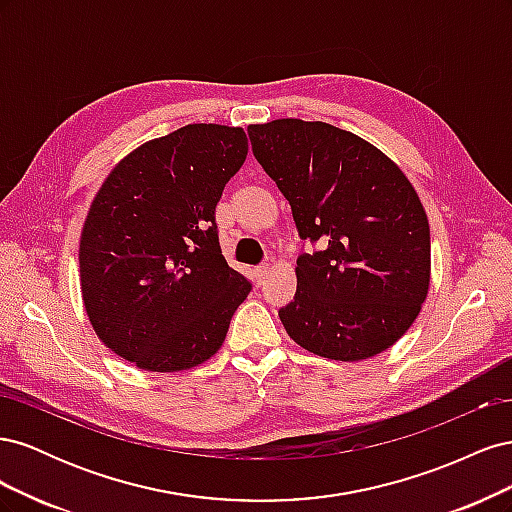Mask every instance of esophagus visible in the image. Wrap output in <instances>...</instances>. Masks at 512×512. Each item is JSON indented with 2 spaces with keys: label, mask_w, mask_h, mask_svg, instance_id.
I'll return each mask as SVG.
<instances>
[{
  "label": "esophagus",
  "mask_w": 512,
  "mask_h": 512,
  "mask_svg": "<svg viewBox=\"0 0 512 512\" xmlns=\"http://www.w3.org/2000/svg\"><path fill=\"white\" fill-rule=\"evenodd\" d=\"M267 273H269V265H260L254 269V277L258 280V284H262L267 280Z\"/></svg>",
  "instance_id": "1"
}]
</instances>
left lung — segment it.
<instances>
[{"mask_svg": "<svg viewBox=\"0 0 512 512\" xmlns=\"http://www.w3.org/2000/svg\"><path fill=\"white\" fill-rule=\"evenodd\" d=\"M254 158L292 209L297 292L280 309L286 333L331 361L391 348L416 320L431 275L429 222L401 168L361 136L324 121L247 128Z\"/></svg>", "mask_w": 512, "mask_h": 512, "instance_id": "left-lung-1", "label": "left lung"}]
</instances>
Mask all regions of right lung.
<instances>
[{
    "label": "right lung",
    "instance_id": "right-lung-1",
    "mask_svg": "<svg viewBox=\"0 0 512 512\" xmlns=\"http://www.w3.org/2000/svg\"><path fill=\"white\" fill-rule=\"evenodd\" d=\"M245 156L243 128L190 123L128 153L91 203L79 247L85 312L104 346L138 369L211 359L250 294L215 224Z\"/></svg>",
    "mask_w": 512,
    "mask_h": 512
}]
</instances>
